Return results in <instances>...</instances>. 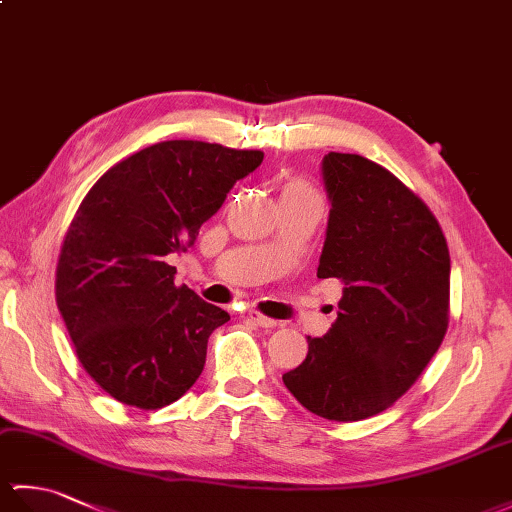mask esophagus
I'll return each instance as SVG.
<instances>
[{"instance_id": "obj_1", "label": "esophagus", "mask_w": 512, "mask_h": 512, "mask_svg": "<svg viewBox=\"0 0 512 512\" xmlns=\"http://www.w3.org/2000/svg\"><path fill=\"white\" fill-rule=\"evenodd\" d=\"M246 319H248L250 323L259 325V328H275V325H277V321H275V319L264 317V314H262V312H257V310H250V312L246 314Z\"/></svg>"}]
</instances>
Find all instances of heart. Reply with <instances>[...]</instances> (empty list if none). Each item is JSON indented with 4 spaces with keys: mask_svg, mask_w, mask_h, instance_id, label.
Here are the masks:
<instances>
[{
    "mask_svg": "<svg viewBox=\"0 0 512 512\" xmlns=\"http://www.w3.org/2000/svg\"><path fill=\"white\" fill-rule=\"evenodd\" d=\"M306 191H312L306 182L301 180H290L284 184V189H281V195H292V193H306Z\"/></svg>",
    "mask_w": 512,
    "mask_h": 512,
    "instance_id": "b5f03b06",
    "label": "heart"
}]
</instances>
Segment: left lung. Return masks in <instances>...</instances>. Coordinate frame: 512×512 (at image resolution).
<instances>
[{"label":"left lung","instance_id":"1","mask_svg":"<svg viewBox=\"0 0 512 512\" xmlns=\"http://www.w3.org/2000/svg\"><path fill=\"white\" fill-rule=\"evenodd\" d=\"M330 220L319 279H339V317L284 385L336 422L385 411L416 383L449 328L451 257L442 228L394 173L356 154L323 158Z\"/></svg>","mask_w":512,"mask_h":512}]
</instances>
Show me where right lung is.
<instances>
[{"label":"right lung","instance_id":"right-lung-1","mask_svg":"<svg viewBox=\"0 0 512 512\" xmlns=\"http://www.w3.org/2000/svg\"><path fill=\"white\" fill-rule=\"evenodd\" d=\"M262 160L255 149L165 140L107 169L83 198L54 292L83 369L123 405L167 407L200 378L211 332L231 317L173 284L169 259Z\"/></svg>","mask_w":512,"mask_h":512}]
</instances>
